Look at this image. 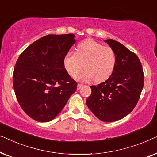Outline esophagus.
I'll use <instances>...</instances> for the list:
<instances>
[{
    "mask_svg": "<svg viewBox=\"0 0 157 157\" xmlns=\"http://www.w3.org/2000/svg\"><path fill=\"white\" fill-rule=\"evenodd\" d=\"M83 84H80V83H78V85H77V89L78 90H79V89H81V87L83 86Z\"/></svg>",
    "mask_w": 157,
    "mask_h": 157,
    "instance_id": "34e87169",
    "label": "esophagus"
}]
</instances>
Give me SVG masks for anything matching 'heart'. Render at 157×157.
I'll return each mask as SVG.
<instances>
[{
  "label": "heart",
  "instance_id": "b5f03b06",
  "mask_svg": "<svg viewBox=\"0 0 157 157\" xmlns=\"http://www.w3.org/2000/svg\"><path fill=\"white\" fill-rule=\"evenodd\" d=\"M117 63L115 51L109 46L93 40H86L77 47V52L69 51L63 59L66 71L74 76L85 65L86 69L76 76L83 81L94 78L97 83L105 81L110 78Z\"/></svg>",
  "mask_w": 157,
  "mask_h": 157
}]
</instances>
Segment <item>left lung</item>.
<instances>
[{
	"label": "left lung",
	"mask_w": 157,
	"mask_h": 157,
	"mask_svg": "<svg viewBox=\"0 0 157 157\" xmlns=\"http://www.w3.org/2000/svg\"><path fill=\"white\" fill-rule=\"evenodd\" d=\"M105 41L117 53V66L110 78L91 86L86 105L101 121L113 122L125 117L136 106L144 86V72L134 53L114 40Z\"/></svg>",
	"instance_id": "left-lung-1"
}]
</instances>
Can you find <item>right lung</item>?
<instances>
[{
	"mask_svg": "<svg viewBox=\"0 0 157 157\" xmlns=\"http://www.w3.org/2000/svg\"><path fill=\"white\" fill-rule=\"evenodd\" d=\"M74 34H49L30 45L15 65L13 84L16 98L26 114L47 122L61 112L76 91L63 59L76 41Z\"/></svg>",
	"mask_w": 157,
	"mask_h": 157,
	"instance_id": "right-lung-1",
	"label": "right lung"
}]
</instances>
